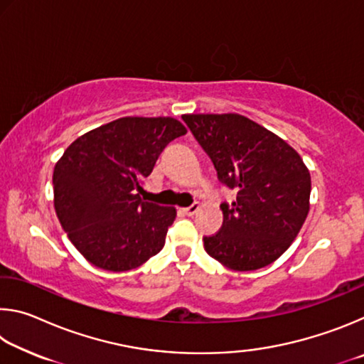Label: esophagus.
I'll return each mask as SVG.
<instances>
[{"label": "esophagus", "instance_id": "esophagus-1", "mask_svg": "<svg viewBox=\"0 0 364 364\" xmlns=\"http://www.w3.org/2000/svg\"><path fill=\"white\" fill-rule=\"evenodd\" d=\"M181 210H183V213H186L188 217H193V215H196L197 210H199V204H193L189 207H184V208H181Z\"/></svg>", "mask_w": 364, "mask_h": 364}]
</instances>
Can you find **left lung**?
Instances as JSON below:
<instances>
[{
  "label": "left lung",
  "instance_id": "1",
  "mask_svg": "<svg viewBox=\"0 0 364 364\" xmlns=\"http://www.w3.org/2000/svg\"><path fill=\"white\" fill-rule=\"evenodd\" d=\"M212 159L218 180L236 189L221 204L223 225L204 237L205 252L234 271H254L284 254L310 212L311 176L299 152L239 114H184Z\"/></svg>",
  "mask_w": 364,
  "mask_h": 364
}]
</instances>
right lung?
<instances>
[{"label":"right lung","mask_w":364,"mask_h":364,"mask_svg":"<svg viewBox=\"0 0 364 364\" xmlns=\"http://www.w3.org/2000/svg\"><path fill=\"white\" fill-rule=\"evenodd\" d=\"M186 133L171 117H122L67 147L53 173L54 208L91 264L120 273L162 250L176 208L139 193L165 146Z\"/></svg>","instance_id":"right-lung-1"}]
</instances>
